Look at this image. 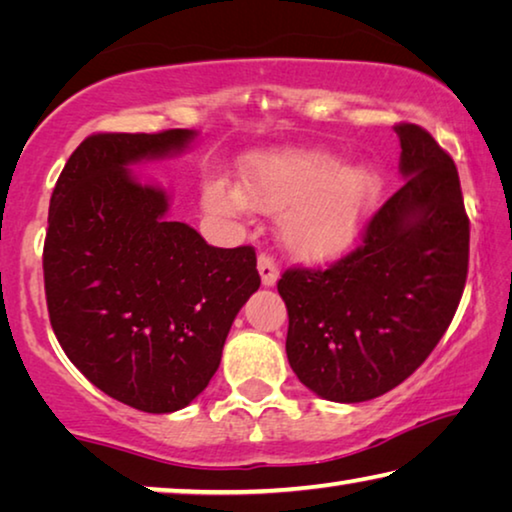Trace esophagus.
Segmentation results:
<instances>
[{
  "mask_svg": "<svg viewBox=\"0 0 512 512\" xmlns=\"http://www.w3.org/2000/svg\"><path fill=\"white\" fill-rule=\"evenodd\" d=\"M257 271H259V275H262L264 287H273V284L277 282V277H280V268H277V262L271 253H259Z\"/></svg>",
  "mask_w": 512,
  "mask_h": 512,
  "instance_id": "obj_1",
  "label": "esophagus"
}]
</instances>
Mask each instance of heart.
I'll return each mask as SVG.
<instances>
[{"label":"heart","instance_id":"1","mask_svg":"<svg viewBox=\"0 0 512 512\" xmlns=\"http://www.w3.org/2000/svg\"><path fill=\"white\" fill-rule=\"evenodd\" d=\"M379 176L366 164L341 167L339 155L323 149H287L255 155L244 169V189L214 180L207 203L241 214L253 203L281 212L287 246L305 257H329L348 248L379 196Z\"/></svg>","mask_w":512,"mask_h":512}]
</instances>
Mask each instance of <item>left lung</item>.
Instances as JSON below:
<instances>
[{
  "label": "left lung",
  "instance_id": "1",
  "mask_svg": "<svg viewBox=\"0 0 512 512\" xmlns=\"http://www.w3.org/2000/svg\"><path fill=\"white\" fill-rule=\"evenodd\" d=\"M395 133L406 183L372 214L361 244L327 268H287L277 282L291 368L332 402H366L411 377L465 289L470 219L452 155L415 124Z\"/></svg>",
  "mask_w": 512,
  "mask_h": 512
}]
</instances>
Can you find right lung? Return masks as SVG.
I'll list each match as a JSON object with an SVG mask.
<instances>
[{
  "mask_svg": "<svg viewBox=\"0 0 512 512\" xmlns=\"http://www.w3.org/2000/svg\"><path fill=\"white\" fill-rule=\"evenodd\" d=\"M196 137H85L58 176L42 253L49 320L67 359L103 393L171 413L210 384L225 336L259 289L253 246L214 248L169 221V198L128 164L180 153Z\"/></svg>",
  "mask_w": 512,
  "mask_h": 512,
  "instance_id": "1",
  "label": "right lung"
}]
</instances>
